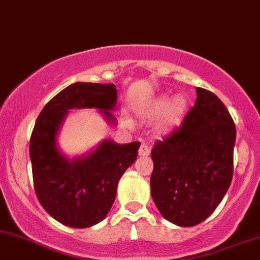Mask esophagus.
I'll return each instance as SVG.
<instances>
[{"instance_id": "obj_1", "label": "esophagus", "mask_w": 260, "mask_h": 260, "mask_svg": "<svg viewBox=\"0 0 260 260\" xmlns=\"http://www.w3.org/2000/svg\"><path fill=\"white\" fill-rule=\"evenodd\" d=\"M139 155L140 156H147L150 155V146L147 144H141L140 149H139Z\"/></svg>"}]
</instances>
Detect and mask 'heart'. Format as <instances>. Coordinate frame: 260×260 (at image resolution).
Returning <instances> with one entry per match:
<instances>
[{"label":"heart","mask_w":260,"mask_h":260,"mask_svg":"<svg viewBox=\"0 0 260 260\" xmlns=\"http://www.w3.org/2000/svg\"><path fill=\"white\" fill-rule=\"evenodd\" d=\"M186 102L182 96H177L171 103L167 99L158 100L153 107L151 114L152 115H160L166 111L165 115V124H175L181 118L182 113L185 111Z\"/></svg>","instance_id":"heart-1"}]
</instances>
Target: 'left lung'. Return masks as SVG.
Masks as SVG:
<instances>
[{"label":"left lung","mask_w":260,"mask_h":260,"mask_svg":"<svg viewBox=\"0 0 260 260\" xmlns=\"http://www.w3.org/2000/svg\"><path fill=\"white\" fill-rule=\"evenodd\" d=\"M182 124L155 142L151 194L164 218L192 227L208 218L233 177L236 125L212 91L197 88Z\"/></svg>","instance_id":"1"}]
</instances>
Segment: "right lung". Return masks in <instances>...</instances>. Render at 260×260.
I'll use <instances>...</instances> for the list:
<instances>
[{
  "instance_id": "right-lung-1",
  "label": "right lung",
  "mask_w": 260,
  "mask_h": 260,
  "mask_svg": "<svg viewBox=\"0 0 260 260\" xmlns=\"http://www.w3.org/2000/svg\"><path fill=\"white\" fill-rule=\"evenodd\" d=\"M116 103L114 84L75 83L52 98L37 118L29 141L33 186L42 207L62 224L86 228L107 217L122 174L138 157L140 142L105 140L84 158L68 161L55 147V135L68 109L108 110Z\"/></svg>"
}]
</instances>
